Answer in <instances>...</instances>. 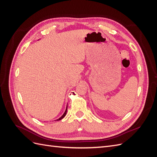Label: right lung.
Wrapping results in <instances>:
<instances>
[{
  "label": "right lung",
  "instance_id": "right-lung-1",
  "mask_svg": "<svg viewBox=\"0 0 157 157\" xmlns=\"http://www.w3.org/2000/svg\"><path fill=\"white\" fill-rule=\"evenodd\" d=\"M67 108H66V110H65V113H63V115L62 116H61L59 118H58V119H57L56 121H59V120H61V119H62L63 118H64V117L66 115V113H67Z\"/></svg>",
  "mask_w": 157,
  "mask_h": 157
}]
</instances>
